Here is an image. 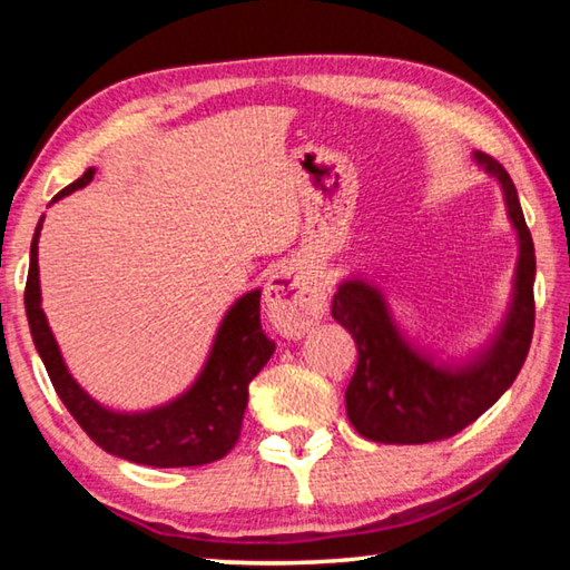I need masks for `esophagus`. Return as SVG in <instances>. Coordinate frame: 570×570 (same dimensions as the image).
Listing matches in <instances>:
<instances>
[{
    "label": "esophagus",
    "mask_w": 570,
    "mask_h": 570,
    "mask_svg": "<svg viewBox=\"0 0 570 570\" xmlns=\"http://www.w3.org/2000/svg\"><path fill=\"white\" fill-rule=\"evenodd\" d=\"M264 306L278 334L298 340L324 314V296L292 268H282L264 286Z\"/></svg>",
    "instance_id": "obj_1"
}]
</instances>
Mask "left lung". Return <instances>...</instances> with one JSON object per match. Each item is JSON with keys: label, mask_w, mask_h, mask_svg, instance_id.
<instances>
[{"label": "left lung", "mask_w": 570, "mask_h": 570, "mask_svg": "<svg viewBox=\"0 0 570 570\" xmlns=\"http://www.w3.org/2000/svg\"><path fill=\"white\" fill-rule=\"evenodd\" d=\"M505 193L520 240L515 294L495 342L470 364L445 366L414 350L394 326L380 288L352 278L336 288L332 316L356 344V370L346 387V417L362 438L384 445H424L458 435L493 407L523 366L535 324V248L508 170L475 153Z\"/></svg>", "instance_id": "left-lung-1"}]
</instances>
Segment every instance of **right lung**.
<instances>
[{"instance_id": "add662e5", "label": "right lung", "mask_w": 570, "mask_h": 570, "mask_svg": "<svg viewBox=\"0 0 570 570\" xmlns=\"http://www.w3.org/2000/svg\"><path fill=\"white\" fill-rule=\"evenodd\" d=\"M95 176L88 168L80 178L57 193L67 196L85 188ZM37 224L30 248V274L24 286L27 322L55 392L95 445L115 458L150 468H196L228 455L240 435L248 404V384L272 360L276 344L262 330V288L240 296L228 308L210 346L208 362L188 392L148 412H112L95 402L77 384L62 362L57 342L42 312L40 268H37Z\"/></svg>"}]
</instances>
